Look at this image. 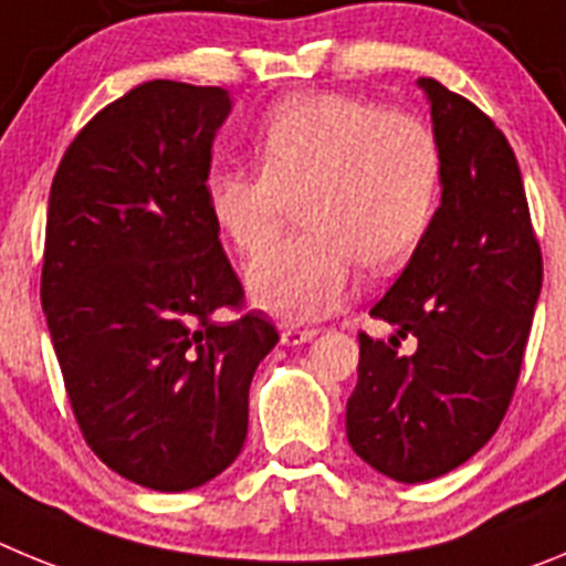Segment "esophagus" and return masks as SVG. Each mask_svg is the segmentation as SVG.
Instances as JSON below:
<instances>
[{
    "label": "esophagus",
    "instance_id": "esophagus-1",
    "mask_svg": "<svg viewBox=\"0 0 566 566\" xmlns=\"http://www.w3.org/2000/svg\"><path fill=\"white\" fill-rule=\"evenodd\" d=\"M315 335H318V329H313V327H304V329L287 327V329H282V344L302 346V344H307V340H313Z\"/></svg>",
    "mask_w": 566,
    "mask_h": 566
}]
</instances>
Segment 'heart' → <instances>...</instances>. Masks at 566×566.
<instances>
[{
	"instance_id": "b5f03b06",
	"label": "heart",
	"mask_w": 566,
	"mask_h": 566,
	"mask_svg": "<svg viewBox=\"0 0 566 566\" xmlns=\"http://www.w3.org/2000/svg\"><path fill=\"white\" fill-rule=\"evenodd\" d=\"M259 171L217 169L208 208L239 253L271 245L298 206L302 237L248 271L253 302L284 321L335 313L353 295L358 264L403 262L434 217L440 146L406 112H384L340 93L282 101L256 135Z\"/></svg>"
}]
</instances>
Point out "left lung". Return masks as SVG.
I'll return each mask as SVG.
<instances>
[{
	"label": "left lung",
	"instance_id": "8db88e82",
	"mask_svg": "<svg viewBox=\"0 0 566 566\" xmlns=\"http://www.w3.org/2000/svg\"><path fill=\"white\" fill-rule=\"evenodd\" d=\"M440 146L442 200L406 271L358 335L346 403L355 454L395 482H426L471 460L511 406L542 293V248L507 137L480 106L420 78ZM411 334L418 349L397 354Z\"/></svg>",
	"mask_w": 566,
	"mask_h": 566
}]
</instances>
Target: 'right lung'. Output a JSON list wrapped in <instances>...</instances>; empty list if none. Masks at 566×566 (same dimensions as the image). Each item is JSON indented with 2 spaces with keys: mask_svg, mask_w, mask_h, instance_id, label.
Wrapping results in <instances>:
<instances>
[{
  "mask_svg": "<svg viewBox=\"0 0 566 566\" xmlns=\"http://www.w3.org/2000/svg\"><path fill=\"white\" fill-rule=\"evenodd\" d=\"M222 86L146 81L75 135L50 188L42 307L70 406L104 465L191 491L239 457L248 389L276 346L208 208Z\"/></svg>",
  "mask_w": 566,
  "mask_h": 566,
  "instance_id": "1",
  "label": "right lung"
}]
</instances>
